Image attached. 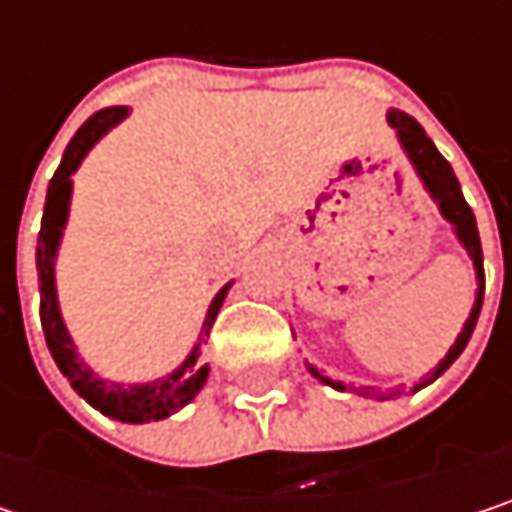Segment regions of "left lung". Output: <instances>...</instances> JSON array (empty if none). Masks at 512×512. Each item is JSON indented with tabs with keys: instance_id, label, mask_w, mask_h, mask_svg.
Masks as SVG:
<instances>
[{
	"instance_id": "1",
	"label": "left lung",
	"mask_w": 512,
	"mask_h": 512,
	"mask_svg": "<svg viewBox=\"0 0 512 512\" xmlns=\"http://www.w3.org/2000/svg\"><path fill=\"white\" fill-rule=\"evenodd\" d=\"M388 124L397 130V139H400V148L406 151L409 156V162L415 165V174L421 177V183H424V189L430 192V198L436 201V207H439V213L445 216V222L454 228V234H457V240L462 243V249L468 252L471 257V263H474V275H477V293H474V305H471V314H468V320H465V326H462V332L457 335V341H454V347L448 350V356L442 358L412 391H421L424 385H430L433 379H439L457 358L465 350V344H468V338H471V332H474V326H477V317H480V305H483V249H480V234H477V222H474V213H471V207L465 204V198H462V189H460V180H457V174H454V168H451V162L445 159V156L436 151V145L430 142V136L424 133V127L412 118V115H406V112H400V109H388ZM308 370H311V376H317L323 385H332V388H338V391H353V394H361V397H376V400H391L397 391H388V394H382L379 397V391L376 388H370V385H344V382H338V379H329V376H323L314 364H308Z\"/></svg>"
}]
</instances>
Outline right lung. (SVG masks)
<instances>
[{"instance_id":"right-lung-1","label":"right lung","mask_w":512,"mask_h":512,"mask_svg":"<svg viewBox=\"0 0 512 512\" xmlns=\"http://www.w3.org/2000/svg\"><path fill=\"white\" fill-rule=\"evenodd\" d=\"M130 115L127 106H109L94 112L70 139L67 151L61 156L58 171L52 174L50 189H47V204H44V219H41V234H38V284H41V326H44V338L50 347L52 358L58 364V370L67 376V382L73 385V391L91 403L97 412H103L106 418L124 421V424H148V421H162L174 412H180L186 403L195 400V394L204 388L210 364H201V341L204 335H210L216 314L231 290L234 281H228L210 302L204 326H201V338L192 347V353L183 358L180 367H174L171 373L159 376L154 382H142V385H121V382H106L100 379L82 356L76 353V344L61 320V308H58V293H55V257L61 246V234L67 225V213H70V195H73V174L82 165V159L88 151L112 130L118 127L124 118Z\"/></svg>"}]
</instances>
